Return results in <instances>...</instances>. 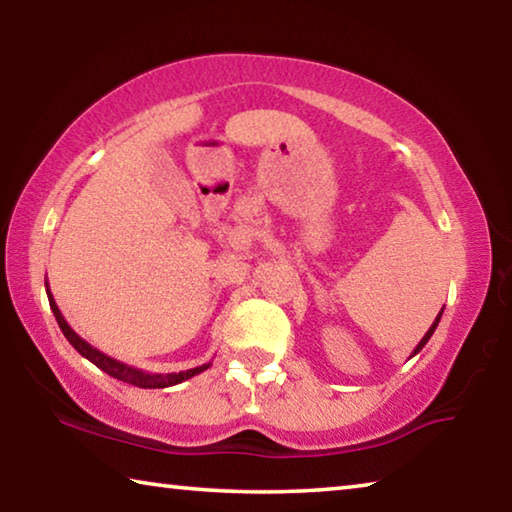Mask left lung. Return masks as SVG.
<instances>
[{
    "label": "left lung",
    "mask_w": 512,
    "mask_h": 512,
    "mask_svg": "<svg viewBox=\"0 0 512 512\" xmlns=\"http://www.w3.org/2000/svg\"><path fill=\"white\" fill-rule=\"evenodd\" d=\"M443 309H445V307H443ZM443 309H440V314L436 316V320H433V325H431V327L427 329V334H424V336H422V339H420V343H418V345H415V350L411 352V357H415V354H418V352H420V350L424 348V345H427V341L431 339V334H433V332H436V327H438V323H440V316H443ZM411 357H409V359H411Z\"/></svg>",
    "instance_id": "8db88e82"
}]
</instances>
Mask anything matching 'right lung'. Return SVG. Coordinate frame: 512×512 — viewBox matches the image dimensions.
I'll use <instances>...</instances> for the list:
<instances>
[{
	"label": "right lung",
	"instance_id": "obj_1",
	"mask_svg": "<svg viewBox=\"0 0 512 512\" xmlns=\"http://www.w3.org/2000/svg\"><path fill=\"white\" fill-rule=\"evenodd\" d=\"M45 289H47L49 307H51V311H54V316H56V320H58V327L63 329L65 339L74 345V350L79 352L81 357L92 361L94 366L101 368L103 372H108L110 377H115V379H119V381H126V384H133V386H137V388H169V386L183 384L185 379H192L194 375H201L203 370L210 368V363H203V366L189 368V370H183V372H146V370L128 366V363H124V361L112 359V357H108V354H103L101 350L94 348V345H90L85 339H81V336L76 334L74 329L67 325V320L63 318V314H60V309H58V305H56L54 296H51L49 282H45Z\"/></svg>",
	"mask_w": 512,
	"mask_h": 512
}]
</instances>
